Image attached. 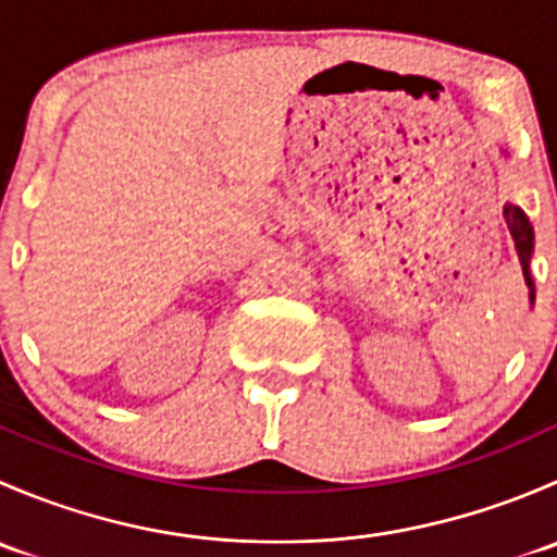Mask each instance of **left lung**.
I'll return each mask as SVG.
<instances>
[{
	"mask_svg": "<svg viewBox=\"0 0 557 557\" xmlns=\"http://www.w3.org/2000/svg\"><path fill=\"white\" fill-rule=\"evenodd\" d=\"M504 221H507L509 234L515 239V250H518V258L522 263V274H525V285H528V299H536V288H533V277H531V256H533V226L528 221L525 212L520 210L518 205L507 201L504 205Z\"/></svg>",
	"mask_w": 557,
	"mask_h": 557,
	"instance_id": "left-lung-1",
	"label": "left lung"
}]
</instances>
